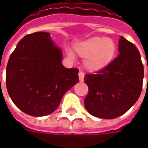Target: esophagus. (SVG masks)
<instances>
[{
    "mask_svg": "<svg viewBox=\"0 0 148 148\" xmlns=\"http://www.w3.org/2000/svg\"><path fill=\"white\" fill-rule=\"evenodd\" d=\"M78 77H79V81H80V82H83L84 77H85V74H84L82 71H80L79 74H78Z\"/></svg>",
    "mask_w": 148,
    "mask_h": 148,
    "instance_id": "obj_1",
    "label": "esophagus"
}]
</instances>
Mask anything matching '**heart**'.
<instances>
[{"instance_id": "obj_1", "label": "heart", "mask_w": 148, "mask_h": 148, "mask_svg": "<svg viewBox=\"0 0 148 148\" xmlns=\"http://www.w3.org/2000/svg\"><path fill=\"white\" fill-rule=\"evenodd\" d=\"M76 51L82 57H86L85 66L92 71L102 70L113 59L116 51V42L109 38L93 37L79 42L76 45ZM69 57L74 58L71 52Z\"/></svg>"}]
</instances>
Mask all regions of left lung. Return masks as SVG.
I'll use <instances>...</instances> for the list:
<instances>
[{"label":"left lung","mask_w":148,"mask_h":148,"mask_svg":"<svg viewBox=\"0 0 148 148\" xmlns=\"http://www.w3.org/2000/svg\"><path fill=\"white\" fill-rule=\"evenodd\" d=\"M119 55L102 70L86 74L89 87L84 105L90 114L114 119L125 113L140 97L143 80V66L140 51L133 43L121 36Z\"/></svg>","instance_id":"8db88e82"}]
</instances>
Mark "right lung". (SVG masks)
Wrapping results in <instances>:
<instances>
[{
	"mask_svg": "<svg viewBox=\"0 0 148 148\" xmlns=\"http://www.w3.org/2000/svg\"><path fill=\"white\" fill-rule=\"evenodd\" d=\"M62 59V50L48 32L29 34L18 42L8 59L6 86L21 111L33 116L51 114L79 82L78 70L66 68Z\"/></svg>",
	"mask_w": 148,
	"mask_h": 148,
	"instance_id": "add662e5",
	"label": "right lung"
}]
</instances>
